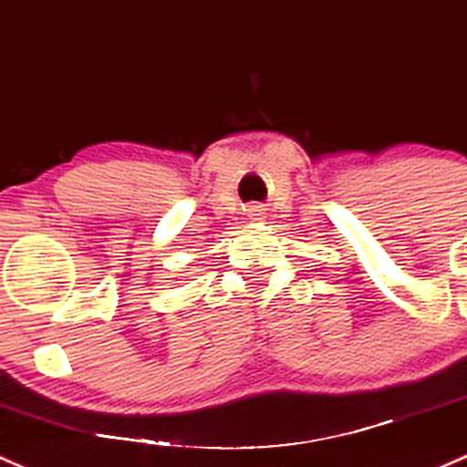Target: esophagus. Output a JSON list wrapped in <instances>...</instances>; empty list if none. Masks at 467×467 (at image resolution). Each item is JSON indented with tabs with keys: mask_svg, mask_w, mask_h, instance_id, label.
I'll return each mask as SVG.
<instances>
[{
	"mask_svg": "<svg viewBox=\"0 0 467 467\" xmlns=\"http://www.w3.org/2000/svg\"><path fill=\"white\" fill-rule=\"evenodd\" d=\"M254 213H257V210H254Z\"/></svg>",
	"mask_w": 467,
	"mask_h": 467,
	"instance_id": "obj_1",
	"label": "esophagus"
}]
</instances>
